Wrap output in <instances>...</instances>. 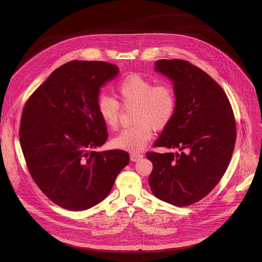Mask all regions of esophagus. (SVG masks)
I'll return each instance as SVG.
<instances>
[{
    "label": "esophagus",
    "mask_w": 262,
    "mask_h": 262,
    "mask_svg": "<svg viewBox=\"0 0 262 262\" xmlns=\"http://www.w3.org/2000/svg\"><path fill=\"white\" fill-rule=\"evenodd\" d=\"M143 158V155H140V154H132L130 155V160L133 162H138L139 160H141Z\"/></svg>",
    "instance_id": "obj_1"
}]
</instances>
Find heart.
<instances>
[{
	"mask_svg": "<svg viewBox=\"0 0 262 262\" xmlns=\"http://www.w3.org/2000/svg\"><path fill=\"white\" fill-rule=\"evenodd\" d=\"M116 98L125 108L134 107L130 127L124 128L112 140L115 148L129 152H139L150 141L152 128L162 130L173 120L177 96L170 84H158L138 73L128 74L115 88ZM118 101L107 95L97 99V113L103 124L116 129L119 122L120 105Z\"/></svg>",
	"mask_w": 262,
	"mask_h": 262,
	"instance_id": "heart-1",
	"label": "heart"
}]
</instances>
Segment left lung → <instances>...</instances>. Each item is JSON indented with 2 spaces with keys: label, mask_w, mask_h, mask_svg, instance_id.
Instances as JSON below:
<instances>
[{
  "label": "left lung",
  "mask_w": 262,
  "mask_h": 262,
  "mask_svg": "<svg viewBox=\"0 0 262 262\" xmlns=\"http://www.w3.org/2000/svg\"><path fill=\"white\" fill-rule=\"evenodd\" d=\"M155 70L172 81L176 113L157 147L175 152H148L154 165L149 185L154 195L175 206L207 196L226 172L236 138L229 99L206 72L183 60H158Z\"/></svg>",
  "instance_id": "left-lung-1"
}]
</instances>
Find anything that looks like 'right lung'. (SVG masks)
I'll use <instances>...</instances> for the list:
<instances>
[{
  "label": "right lung",
  "mask_w": 262,
  "mask_h": 262,
  "mask_svg": "<svg viewBox=\"0 0 262 262\" xmlns=\"http://www.w3.org/2000/svg\"><path fill=\"white\" fill-rule=\"evenodd\" d=\"M119 67L70 61L57 68L27 101L19 140L29 172L43 194L69 210L101 202L128 165L124 150L96 152L107 139L97 99Z\"/></svg>",
  "instance_id": "1"
}]
</instances>
